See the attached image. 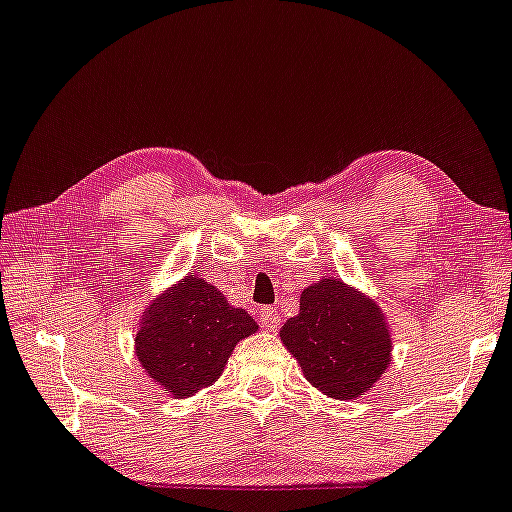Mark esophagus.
Instances as JSON below:
<instances>
[{
  "label": "esophagus",
  "instance_id": "esophagus-1",
  "mask_svg": "<svg viewBox=\"0 0 512 512\" xmlns=\"http://www.w3.org/2000/svg\"><path fill=\"white\" fill-rule=\"evenodd\" d=\"M257 314H260L262 328H267V331H274V328H278V321H281V316H278L274 307H262Z\"/></svg>",
  "mask_w": 512,
  "mask_h": 512
}]
</instances>
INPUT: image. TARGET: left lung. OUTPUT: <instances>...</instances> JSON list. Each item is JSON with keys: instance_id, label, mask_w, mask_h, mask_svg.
<instances>
[{"instance_id": "8db88e82", "label": "left lung", "mask_w": 512, "mask_h": 512, "mask_svg": "<svg viewBox=\"0 0 512 512\" xmlns=\"http://www.w3.org/2000/svg\"><path fill=\"white\" fill-rule=\"evenodd\" d=\"M283 345L323 394L352 399L366 392L390 364L392 342L375 302L338 278L304 290L300 314L283 323Z\"/></svg>"}]
</instances>
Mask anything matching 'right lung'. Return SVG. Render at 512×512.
<instances>
[{"mask_svg": "<svg viewBox=\"0 0 512 512\" xmlns=\"http://www.w3.org/2000/svg\"><path fill=\"white\" fill-rule=\"evenodd\" d=\"M257 331L245 309H236L198 276L153 300L137 333V357L146 373L174 397H191L224 371L236 342Z\"/></svg>", "mask_w": 512, "mask_h": 512, "instance_id": "1", "label": "right lung"}]
</instances>
